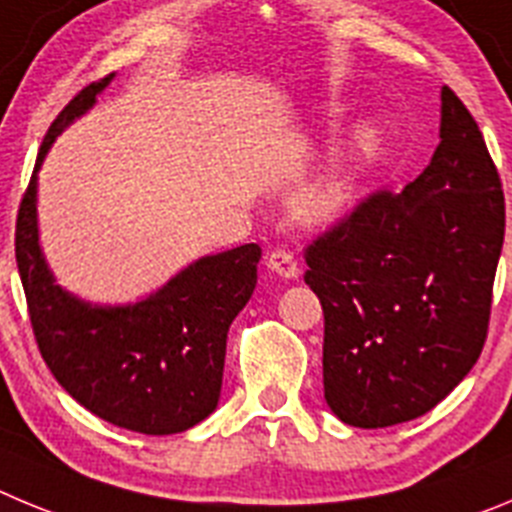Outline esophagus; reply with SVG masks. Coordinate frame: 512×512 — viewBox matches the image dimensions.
Returning <instances> with one entry per match:
<instances>
[{
	"mask_svg": "<svg viewBox=\"0 0 512 512\" xmlns=\"http://www.w3.org/2000/svg\"><path fill=\"white\" fill-rule=\"evenodd\" d=\"M267 267H270L273 273L283 275V278H298L296 257H293V252L290 250H285V247L267 252Z\"/></svg>",
	"mask_w": 512,
	"mask_h": 512,
	"instance_id": "esophagus-1",
	"label": "esophagus"
}]
</instances>
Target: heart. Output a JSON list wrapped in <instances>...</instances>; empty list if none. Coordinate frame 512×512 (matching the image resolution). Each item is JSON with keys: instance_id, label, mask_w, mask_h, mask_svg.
Returning <instances> with one entry per match:
<instances>
[{"instance_id": "heart-1", "label": "heart", "mask_w": 512, "mask_h": 512, "mask_svg": "<svg viewBox=\"0 0 512 512\" xmlns=\"http://www.w3.org/2000/svg\"><path fill=\"white\" fill-rule=\"evenodd\" d=\"M367 140H370V135L359 137L352 150L344 158L336 160L321 181H316L301 193L298 211L306 219H311V222H326V219H334L336 214H342L347 209L354 186H357V160L362 155V150H367V145H370Z\"/></svg>"}]
</instances>
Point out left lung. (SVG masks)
Here are the masks:
<instances>
[{
  "instance_id": "left-lung-1",
  "label": "left lung",
  "mask_w": 512,
  "mask_h": 512,
  "mask_svg": "<svg viewBox=\"0 0 512 512\" xmlns=\"http://www.w3.org/2000/svg\"><path fill=\"white\" fill-rule=\"evenodd\" d=\"M503 239V183L474 117L444 86L428 168L400 193L372 191L303 250L336 416L385 428L457 388L485 347Z\"/></svg>"
}]
</instances>
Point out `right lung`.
I'll use <instances>...</instances> for the list:
<instances>
[{"instance_id":"right-lung-1","label":"right lung","mask_w":512,"mask_h":512,"mask_svg":"<svg viewBox=\"0 0 512 512\" xmlns=\"http://www.w3.org/2000/svg\"><path fill=\"white\" fill-rule=\"evenodd\" d=\"M112 76L84 86L50 124L17 211V270L35 342L68 395L119 428L181 434L219 403L227 331L255 290L262 250L242 245L204 257L127 308L89 306L53 283L38 245L35 173L55 135L94 104Z\"/></svg>"}]
</instances>
